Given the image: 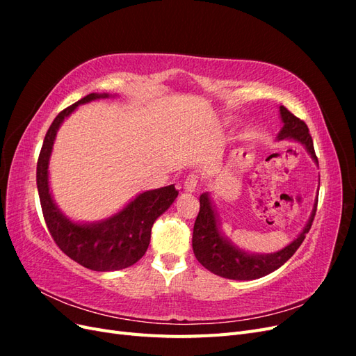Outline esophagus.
Wrapping results in <instances>:
<instances>
[{"label": "esophagus", "instance_id": "obj_1", "mask_svg": "<svg viewBox=\"0 0 356 356\" xmlns=\"http://www.w3.org/2000/svg\"><path fill=\"white\" fill-rule=\"evenodd\" d=\"M196 190H197V177L196 175H188L184 181V191L195 193Z\"/></svg>", "mask_w": 356, "mask_h": 356}]
</instances>
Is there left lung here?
Segmentation results:
<instances>
[{"mask_svg":"<svg viewBox=\"0 0 356 356\" xmlns=\"http://www.w3.org/2000/svg\"><path fill=\"white\" fill-rule=\"evenodd\" d=\"M279 111H281L284 127L277 134V139H293V141L305 145L310 157L318 165V157L307 124L293 113H289L284 105L279 106ZM199 202L200 209L195 229H193V252H195L197 261L209 272L221 277L234 279V281H252V279L263 277L286 263L303 243L312 222H314L318 207V200H315L314 211H312L303 232L281 251L272 254H250L236 246L221 233L218 215L213 209L209 193H203Z\"/></svg>","mask_w":356,"mask_h":356,"instance_id":"1","label":"left lung"}]
</instances>
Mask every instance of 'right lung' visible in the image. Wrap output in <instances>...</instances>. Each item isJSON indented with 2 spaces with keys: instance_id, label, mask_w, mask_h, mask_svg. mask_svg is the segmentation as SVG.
<instances>
[{
  "instance_id": "add662e5",
  "label": "right lung",
  "mask_w": 356,
  "mask_h": 356,
  "mask_svg": "<svg viewBox=\"0 0 356 356\" xmlns=\"http://www.w3.org/2000/svg\"><path fill=\"white\" fill-rule=\"evenodd\" d=\"M111 96L90 93L60 111L49 127L37 163L41 209L53 241L71 260L95 272L122 270L143 258L149 245L154 221L168 211L178 196L174 184L139 193L122 211L96 222L71 221L58 208L49 186V161L59 127L79 105Z\"/></svg>"
}]
</instances>
